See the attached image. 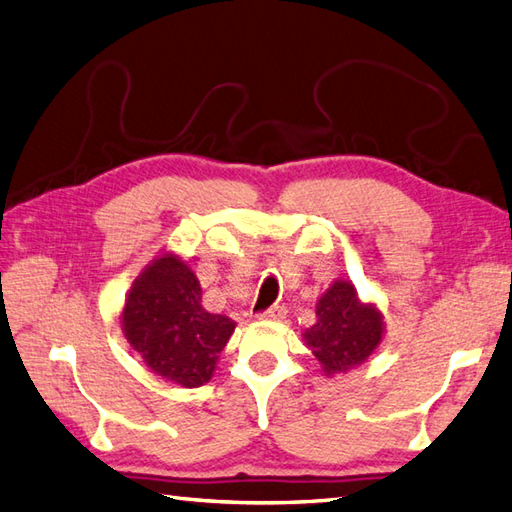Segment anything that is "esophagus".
Segmentation results:
<instances>
[{
	"label": "esophagus",
	"instance_id": "obj_1",
	"mask_svg": "<svg viewBox=\"0 0 512 512\" xmlns=\"http://www.w3.org/2000/svg\"><path fill=\"white\" fill-rule=\"evenodd\" d=\"M258 319H262V321H282V319H286V310L282 306H271L269 310L260 312Z\"/></svg>",
	"mask_w": 512,
	"mask_h": 512
}]
</instances>
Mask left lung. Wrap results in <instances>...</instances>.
<instances>
[{"label":"left lung","instance_id":"1","mask_svg":"<svg viewBox=\"0 0 512 512\" xmlns=\"http://www.w3.org/2000/svg\"><path fill=\"white\" fill-rule=\"evenodd\" d=\"M383 314L377 303L362 301L353 282L336 280L316 301V323L303 331L327 377L362 366L383 340Z\"/></svg>","mask_w":512,"mask_h":512}]
</instances>
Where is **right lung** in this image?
Masks as SVG:
<instances>
[{
    "instance_id": "add662e5",
    "label": "right lung",
    "mask_w": 512,
    "mask_h": 512,
    "mask_svg": "<svg viewBox=\"0 0 512 512\" xmlns=\"http://www.w3.org/2000/svg\"><path fill=\"white\" fill-rule=\"evenodd\" d=\"M122 331L155 375L181 388H200L213 377L234 321L202 308V288L187 262L163 252L131 284Z\"/></svg>"
}]
</instances>
